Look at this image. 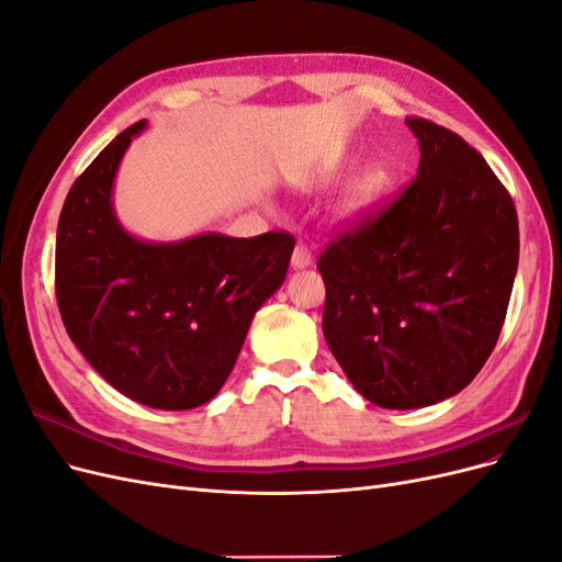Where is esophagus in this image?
<instances>
[{"label": "esophagus", "instance_id": "1", "mask_svg": "<svg viewBox=\"0 0 562 562\" xmlns=\"http://www.w3.org/2000/svg\"><path fill=\"white\" fill-rule=\"evenodd\" d=\"M293 269H304L312 265V250L307 248V244H297L293 250V258H291Z\"/></svg>", "mask_w": 562, "mask_h": 562}]
</instances>
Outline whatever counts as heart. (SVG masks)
I'll return each mask as SVG.
<instances>
[{
    "label": "heart",
    "instance_id": "1",
    "mask_svg": "<svg viewBox=\"0 0 562 562\" xmlns=\"http://www.w3.org/2000/svg\"><path fill=\"white\" fill-rule=\"evenodd\" d=\"M372 196H375V184H368L359 192V196H356V203H368Z\"/></svg>",
    "mask_w": 562,
    "mask_h": 562
}]
</instances>
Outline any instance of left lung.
Listing matches in <instances>:
<instances>
[{"instance_id": "left-lung-1", "label": "left lung", "mask_w": 562, "mask_h": 562, "mask_svg": "<svg viewBox=\"0 0 562 562\" xmlns=\"http://www.w3.org/2000/svg\"><path fill=\"white\" fill-rule=\"evenodd\" d=\"M415 180L318 258L323 335L356 391L389 411L459 394L495 349L518 269L514 199L464 138L407 116Z\"/></svg>"}]
</instances>
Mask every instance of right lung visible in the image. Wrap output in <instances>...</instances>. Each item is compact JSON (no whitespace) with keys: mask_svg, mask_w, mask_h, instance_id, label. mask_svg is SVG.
<instances>
[{"mask_svg":"<svg viewBox=\"0 0 562 562\" xmlns=\"http://www.w3.org/2000/svg\"><path fill=\"white\" fill-rule=\"evenodd\" d=\"M145 124L119 133L67 192L56 300L67 335L100 378L143 405L190 411L223 389L255 312L285 279L295 239L288 232L135 239L114 215L112 187Z\"/></svg>","mask_w":562,"mask_h":562,"instance_id":"1","label":"right lung"}]
</instances>
